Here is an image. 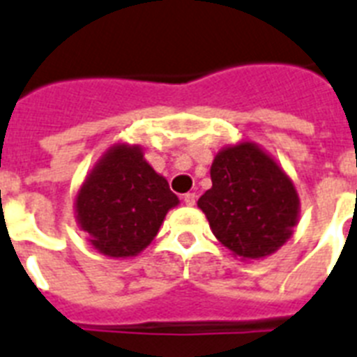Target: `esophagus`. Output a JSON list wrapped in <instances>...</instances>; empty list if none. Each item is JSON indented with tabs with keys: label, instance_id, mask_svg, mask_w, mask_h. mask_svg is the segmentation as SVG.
<instances>
[{
	"label": "esophagus",
	"instance_id": "1",
	"mask_svg": "<svg viewBox=\"0 0 357 357\" xmlns=\"http://www.w3.org/2000/svg\"><path fill=\"white\" fill-rule=\"evenodd\" d=\"M183 202L187 205H190V207H192V205L196 204V194H194V192H187L183 196Z\"/></svg>",
	"mask_w": 357,
	"mask_h": 357
}]
</instances>
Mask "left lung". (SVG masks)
<instances>
[{
  "label": "left lung",
  "instance_id": "8db88e82",
  "mask_svg": "<svg viewBox=\"0 0 357 357\" xmlns=\"http://www.w3.org/2000/svg\"><path fill=\"white\" fill-rule=\"evenodd\" d=\"M213 187L198 199L214 236L242 259L275 253L299 216L294 181L255 143L227 146L211 167Z\"/></svg>",
  "mask_w": 357,
  "mask_h": 357
}]
</instances>
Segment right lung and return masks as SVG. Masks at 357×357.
<instances>
[{
    "mask_svg": "<svg viewBox=\"0 0 357 357\" xmlns=\"http://www.w3.org/2000/svg\"><path fill=\"white\" fill-rule=\"evenodd\" d=\"M178 204L169 181L144 161L143 150L117 144L86 178L75 207L91 245L113 259H126L152 242Z\"/></svg>",
    "mask_w": 357,
    "mask_h": 357,
    "instance_id": "obj_1",
    "label": "right lung"
}]
</instances>
